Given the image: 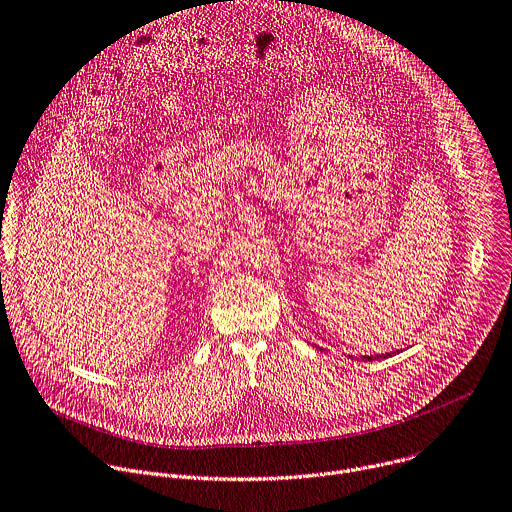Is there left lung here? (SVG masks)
<instances>
[{
    "label": "left lung",
    "mask_w": 512,
    "mask_h": 512,
    "mask_svg": "<svg viewBox=\"0 0 512 512\" xmlns=\"http://www.w3.org/2000/svg\"><path fill=\"white\" fill-rule=\"evenodd\" d=\"M391 357V353H385V355H363L361 361H379V359H387Z\"/></svg>",
    "instance_id": "8db88e82"
}]
</instances>
